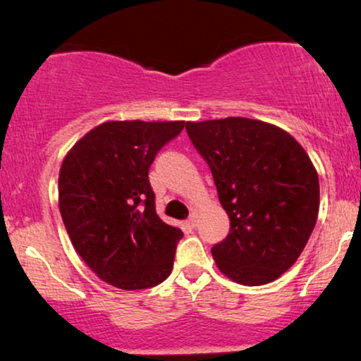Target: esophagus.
<instances>
[{
  "label": "esophagus",
  "mask_w": 361,
  "mask_h": 361,
  "mask_svg": "<svg viewBox=\"0 0 361 361\" xmlns=\"http://www.w3.org/2000/svg\"><path fill=\"white\" fill-rule=\"evenodd\" d=\"M188 224H190V226H192V227H197V226H198V212H192V214H190Z\"/></svg>",
  "instance_id": "34e87169"
}]
</instances>
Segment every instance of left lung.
<instances>
[{
  "label": "left lung",
  "instance_id": "left-lung-1",
  "mask_svg": "<svg viewBox=\"0 0 361 361\" xmlns=\"http://www.w3.org/2000/svg\"><path fill=\"white\" fill-rule=\"evenodd\" d=\"M212 171L231 229L214 244L219 270L247 287L270 283L304 251L319 212V178L288 132L261 120L186 122Z\"/></svg>",
  "mask_w": 361,
  "mask_h": 361
}]
</instances>
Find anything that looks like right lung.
Here are the masks:
<instances>
[{"mask_svg": "<svg viewBox=\"0 0 361 361\" xmlns=\"http://www.w3.org/2000/svg\"><path fill=\"white\" fill-rule=\"evenodd\" d=\"M185 122H105L78 140L59 171V210L74 250L106 283L156 287L183 238L156 214L149 168Z\"/></svg>", "mask_w": 361, "mask_h": 361, "instance_id": "add662e5", "label": "right lung"}]
</instances>
